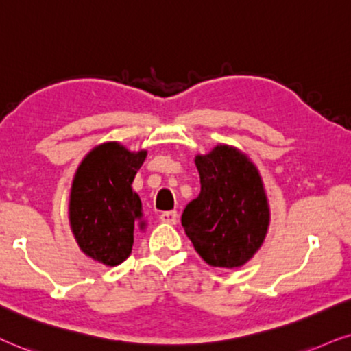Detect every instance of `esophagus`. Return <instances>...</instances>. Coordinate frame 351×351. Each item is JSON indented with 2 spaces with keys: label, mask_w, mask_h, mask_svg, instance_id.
Segmentation results:
<instances>
[{
  "label": "esophagus",
  "mask_w": 351,
  "mask_h": 351,
  "mask_svg": "<svg viewBox=\"0 0 351 351\" xmlns=\"http://www.w3.org/2000/svg\"><path fill=\"white\" fill-rule=\"evenodd\" d=\"M160 221L168 224H176L178 223V213L176 212H162L160 213Z\"/></svg>",
  "instance_id": "34e87169"
}]
</instances>
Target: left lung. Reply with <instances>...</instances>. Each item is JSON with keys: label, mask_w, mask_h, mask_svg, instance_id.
<instances>
[{"label": "left lung", "mask_w": 351, "mask_h": 351, "mask_svg": "<svg viewBox=\"0 0 351 351\" xmlns=\"http://www.w3.org/2000/svg\"><path fill=\"white\" fill-rule=\"evenodd\" d=\"M200 194L186 205L181 224L205 263L244 265L265 239L269 210L254 163L230 146L195 157Z\"/></svg>", "instance_id": "obj_1"}]
</instances>
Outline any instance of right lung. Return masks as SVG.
Segmentation results:
<instances>
[{"label": "right lung", "mask_w": 351, "mask_h": 351, "mask_svg": "<svg viewBox=\"0 0 351 351\" xmlns=\"http://www.w3.org/2000/svg\"><path fill=\"white\" fill-rule=\"evenodd\" d=\"M146 151L119 143L97 146L83 158L70 193V226L93 260L117 266L132 254L133 232L144 226L143 204L132 184Z\"/></svg>", "instance_id": "1"}]
</instances>
